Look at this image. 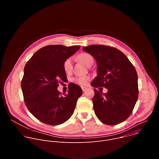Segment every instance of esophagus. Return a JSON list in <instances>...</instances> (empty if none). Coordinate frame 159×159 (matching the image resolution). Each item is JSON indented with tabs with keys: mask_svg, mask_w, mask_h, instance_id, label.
I'll return each mask as SVG.
<instances>
[{
	"mask_svg": "<svg viewBox=\"0 0 159 159\" xmlns=\"http://www.w3.org/2000/svg\"><path fill=\"white\" fill-rule=\"evenodd\" d=\"M82 91L84 93V92H85V91H86L87 88H86V87H82Z\"/></svg>",
	"mask_w": 159,
	"mask_h": 159,
	"instance_id": "esophagus-1",
	"label": "esophagus"
}]
</instances>
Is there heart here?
<instances>
[{
	"mask_svg": "<svg viewBox=\"0 0 159 159\" xmlns=\"http://www.w3.org/2000/svg\"><path fill=\"white\" fill-rule=\"evenodd\" d=\"M79 60L82 61L83 63H84L86 66H90L93 63L94 60L93 57L90 55L89 53H82L78 56ZM63 69L66 73H70L72 69H73V60L72 58H69L65 60L63 62ZM89 80V77L87 76H83L80 77H78L76 79L75 81L77 84L84 85L87 84V82Z\"/></svg>",
	"mask_w": 159,
	"mask_h": 159,
	"instance_id": "b5f03b06",
	"label": "heart"
}]
</instances>
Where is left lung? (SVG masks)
<instances>
[{
	"label": "left lung",
	"mask_w": 159,
	"mask_h": 159,
	"mask_svg": "<svg viewBox=\"0 0 159 159\" xmlns=\"http://www.w3.org/2000/svg\"><path fill=\"white\" fill-rule=\"evenodd\" d=\"M82 50L97 61L98 75L91 85L108 90L103 94L94 89L93 102L96 116L107 125L122 123L131 114L139 96L138 75L134 66L115 48L93 44Z\"/></svg>",
	"instance_id": "1"
}]
</instances>
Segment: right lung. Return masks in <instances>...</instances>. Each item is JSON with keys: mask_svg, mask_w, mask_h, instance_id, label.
Masks as SVG:
<instances>
[{"mask_svg": "<svg viewBox=\"0 0 159 159\" xmlns=\"http://www.w3.org/2000/svg\"><path fill=\"white\" fill-rule=\"evenodd\" d=\"M80 48L61 44L48 45L38 50L26 63L21 89L27 108L40 121L58 125L69 120L74 112L82 89L71 84L69 93L61 96L59 83L66 79L63 62Z\"/></svg>", "mask_w": 159, "mask_h": 159, "instance_id": "1", "label": "right lung"}]
</instances>
